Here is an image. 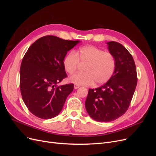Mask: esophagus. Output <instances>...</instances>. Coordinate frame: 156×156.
<instances>
[{
  "label": "esophagus",
  "instance_id": "esophagus-1",
  "mask_svg": "<svg viewBox=\"0 0 156 156\" xmlns=\"http://www.w3.org/2000/svg\"><path fill=\"white\" fill-rule=\"evenodd\" d=\"M79 88V85H77V84H74V89H77Z\"/></svg>",
  "mask_w": 156,
  "mask_h": 156
}]
</instances>
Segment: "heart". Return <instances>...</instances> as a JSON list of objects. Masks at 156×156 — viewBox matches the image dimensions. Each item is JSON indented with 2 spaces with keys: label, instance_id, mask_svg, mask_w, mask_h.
Returning a JSON list of instances; mask_svg holds the SVG:
<instances>
[{
  "label": "heart",
  "instance_id": "1",
  "mask_svg": "<svg viewBox=\"0 0 156 156\" xmlns=\"http://www.w3.org/2000/svg\"><path fill=\"white\" fill-rule=\"evenodd\" d=\"M79 60L87 64L84 73H77L70 78L71 82L77 85L90 86L105 83L111 79L116 67V60L112 53L103 51L95 46L88 45L79 49L76 53L70 52L63 60L64 68L68 74L75 73Z\"/></svg>",
  "mask_w": 156,
  "mask_h": 156
}]
</instances>
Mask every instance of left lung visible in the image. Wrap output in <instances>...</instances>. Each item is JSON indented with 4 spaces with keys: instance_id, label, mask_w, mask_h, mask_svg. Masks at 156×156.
<instances>
[{
    "instance_id": "obj_1",
    "label": "left lung",
    "mask_w": 156,
    "mask_h": 156,
    "mask_svg": "<svg viewBox=\"0 0 156 156\" xmlns=\"http://www.w3.org/2000/svg\"><path fill=\"white\" fill-rule=\"evenodd\" d=\"M106 44L116 60L114 73L103 86L89 89L85 101L89 116L94 120L102 122L113 121L124 114L137 83L135 64L129 51L118 42Z\"/></svg>"
}]
</instances>
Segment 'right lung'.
Returning <instances> with one entry per match:
<instances>
[{
    "instance_id": "obj_1",
    "label": "right lung",
    "mask_w": 156,
    "mask_h": 156,
    "mask_svg": "<svg viewBox=\"0 0 156 156\" xmlns=\"http://www.w3.org/2000/svg\"><path fill=\"white\" fill-rule=\"evenodd\" d=\"M79 42L46 36L27 51L20 68V90L25 104L36 116L50 119L62 111L73 90V84L58 85L67 77L63 60Z\"/></svg>"
}]
</instances>
